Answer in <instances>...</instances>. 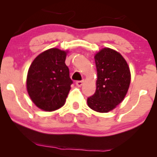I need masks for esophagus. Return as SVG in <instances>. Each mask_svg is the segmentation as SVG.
<instances>
[{
	"mask_svg": "<svg viewBox=\"0 0 157 157\" xmlns=\"http://www.w3.org/2000/svg\"><path fill=\"white\" fill-rule=\"evenodd\" d=\"M83 82L84 80H79V81H77L76 82V85L78 87H80V86H82V84H83Z\"/></svg>",
	"mask_w": 157,
	"mask_h": 157,
	"instance_id": "1",
	"label": "esophagus"
}]
</instances>
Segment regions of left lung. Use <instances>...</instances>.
<instances>
[{"label":"left lung","mask_w":157,"mask_h":157,"mask_svg":"<svg viewBox=\"0 0 157 157\" xmlns=\"http://www.w3.org/2000/svg\"><path fill=\"white\" fill-rule=\"evenodd\" d=\"M97 71L96 91L88 97L89 108L107 113L125 98L131 82V72L123 57L115 50L104 48L94 56Z\"/></svg>","instance_id":"left-lung-1"}]
</instances>
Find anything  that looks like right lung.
Masks as SVG:
<instances>
[{
    "instance_id": "1",
    "label": "right lung",
    "mask_w": 157,
    "mask_h": 157,
    "mask_svg": "<svg viewBox=\"0 0 157 157\" xmlns=\"http://www.w3.org/2000/svg\"><path fill=\"white\" fill-rule=\"evenodd\" d=\"M67 52L52 48L37 56L28 71L29 95L39 109L52 111L62 107L73 81L65 63Z\"/></svg>"
}]
</instances>
